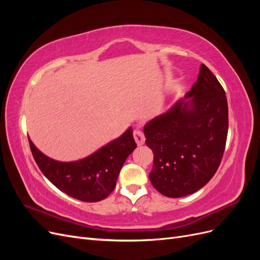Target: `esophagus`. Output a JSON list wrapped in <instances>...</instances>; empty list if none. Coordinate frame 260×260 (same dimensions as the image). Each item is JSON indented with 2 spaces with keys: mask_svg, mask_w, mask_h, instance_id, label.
<instances>
[{
  "mask_svg": "<svg viewBox=\"0 0 260 260\" xmlns=\"http://www.w3.org/2000/svg\"><path fill=\"white\" fill-rule=\"evenodd\" d=\"M133 138H135L136 142L138 145H142L145 142V137H144V133L141 131L140 129H136L133 131Z\"/></svg>",
  "mask_w": 260,
  "mask_h": 260,
  "instance_id": "1",
  "label": "esophagus"
}]
</instances>
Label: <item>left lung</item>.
Here are the masks:
<instances>
[{"label": "left lung", "instance_id": "1", "mask_svg": "<svg viewBox=\"0 0 260 260\" xmlns=\"http://www.w3.org/2000/svg\"><path fill=\"white\" fill-rule=\"evenodd\" d=\"M228 127L225 92L202 64L198 81L184 99L144 125L145 143L154 154L148 176L152 185L175 199L199 191L221 162Z\"/></svg>", "mask_w": 260, "mask_h": 260}]
</instances>
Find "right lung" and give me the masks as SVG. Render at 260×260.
Segmentation results:
<instances>
[{"mask_svg": "<svg viewBox=\"0 0 260 260\" xmlns=\"http://www.w3.org/2000/svg\"><path fill=\"white\" fill-rule=\"evenodd\" d=\"M29 145L42 174L58 190L88 203L104 200L113 192L122 165L137 147L132 128L94 154L77 161L54 160L39 151L31 140Z\"/></svg>", "mask_w": 260, "mask_h": 260, "instance_id": "right-lung-1", "label": "right lung"}]
</instances>
